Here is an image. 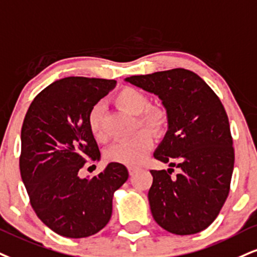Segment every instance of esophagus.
Instances as JSON below:
<instances>
[{"label":"esophagus","mask_w":257,"mask_h":257,"mask_svg":"<svg viewBox=\"0 0 257 257\" xmlns=\"http://www.w3.org/2000/svg\"><path fill=\"white\" fill-rule=\"evenodd\" d=\"M137 171H138V168H134V166H131V168H129V174H131V176H134Z\"/></svg>","instance_id":"34e87169"}]
</instances>
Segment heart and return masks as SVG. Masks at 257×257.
Listing matches in <instances>:
<instances>
[{
  "label": "heart",
  "instance_id": "obj_1",
  "mask_svg": "<svg viewBox=\"0 0 257 257\" xmlns=\"http://www.w3.org/2000/svg\"><path fill=\"white\" fill-rule=\"evenodd\" d=\"M115 101L119 107L133 115H138L137 126L148 129L153 134H162L168 128L170 122L169 111L158 104L148 105V97L140 89L123 87L115 95ZM87 125L95 141L105 142L107 133L104 124V109L101 105H94L89 110ZM153 139L147 131H140L132 138L117 141L106 151L107 159L125 165L135 166L142 163L150 153Z\"/></svg>",
  "mask_w": 257,
  "mask_h": 257
}]
</instances>
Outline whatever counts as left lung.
<instances>
[{
  "label": "left lung",
  "instance_id": "left-lung-1",
  "mask_svg": "<svg viewBox=\"0 0 257 257\" xmlns=\"http://www.w3.org/2000/svg\"><path fill=\"white\" fill-rule=\"evenodd\" d=\"M157 94L169 111V131L154 158L177 168L151 170V212L164 230L194 234L207 228L230 193L234 148L224 105L197 74L183 68L126 78Z\"/></svg>",
  "mask_w": 257,
  "mask_h": 257
}]
</instances>
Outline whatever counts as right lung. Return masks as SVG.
<instances>
[{"label": "right lung", "instance_id": "right-lung-1", "mask_svg": "<svg viewBox=\"0 0 257 257\" xmlns=\"http://www.w3.org/2000/svg\"><path fill=\"white\" fill-rule=\"evenodd\" d=\"M115 80L69 76L36 95L21 128L20 174L37 217L68 238L99 232L112 214L115 190L128 179L123 164L110 163L80 178L88 159L100 157L87 125L89 110L115 87Z\"/></svg>", "mask_w": 257, "mask_h": 257}]
</instances>
